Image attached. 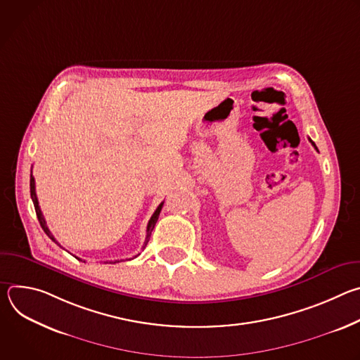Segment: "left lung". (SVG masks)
Listing matches in <instances>:
<instances>
[{
  "label": "left lung",
  "instance_id": "obj_1",
  "mask_svg": "<svg viewBox=\"0 0 360 360\" xmlns=\"http://www.w3.org/2000/svg\"><path fill=\"white\" fill-rule=\"evenodd\" d=\"M311 142H312V141H311ZM312 145H314V146H315V149H318V148H316V145H315V143H314V142H312Z\"/></svg>",
  "mask_w": 360,
  "mask_h": 360
}]
</instances>
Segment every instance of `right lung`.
<instances>
[{
    "mask_svg": "<svg viewBox=\"0 0 360 360\" xmlns=\"http://www.w3.org/2000/svg\"><path fill=\"white\" fill-rule=\"evenodd\" d=\"M30 192H31V199H32V202H34V208H35V212H37V218H38V221H39V225H41V228L44 229V232L48 235V238L49 239H53L56 243H58L57 240H56V238L53 236V233H51V231L48 229V226H46V222H45V219H44V217H42V212H41V210H39V205H38V199H37V193H35V181H34V176H32V169H31V178H30ZM162 207H164V202H161L160 203V207L157 208V211L153 212V215L150 217V219H149V222H148V226H146V238H145V242H143V246H142V249H145V246H146V243H148V240H149V238H150V233H152V231H153V228H155V224H157V221H158V217H160V212H161V210H162ZM60 245V243H58ZM61 246V245H60ZM139 255V253H138ZM136 255V256H138ZM136 256H134V258H136ZM132 258V259H134ZM79 259V258H78ZM81 261V259H79ZM117 262H120V261H111L110 264H117ZM108 264V262H107Z\"/></svg>",
    "mask_w": 360,
    "mask_h": 360,
    "instance_id": "obj_1",
    "label": "right lung"
}]
</instances>
